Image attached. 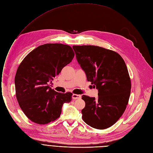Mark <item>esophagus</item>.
<instances>
[{
    "label": "esophagus",
    "instance_id": "34e87169",
    "mask_svg": "<svg viewBox=\"0 0 153 153\" xmlns=\"http://www.w3.org/2000/svg\"><path fill=\"white\" fill-rule=\"evenodd\" d=\"M72 98L73 99H79L81 98V96L78 95V94H74L72 95Z\"/></svg>",
    "mask_w": 153,
    "mask_h": 153
}]
</instances>
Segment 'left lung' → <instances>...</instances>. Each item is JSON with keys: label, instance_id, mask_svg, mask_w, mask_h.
<instances>
[{"label": "left lung", "instance_id": "obj_1", "mask_svg": "<svg viewBox=\"0 0 153 153\" xmlns=\"http://www.w3.org/2000/svg\"><path fill=\"white\" fill-rule=\"evenodd\" d=\"M87 80L98 89V97L82 96V119L91 127L105 129L115 124L126 110L131 81L126 63L115 51L93 45L73 46Z\"/></svg>", "mask_w": 153, "mask_h": 153}]
</instances>
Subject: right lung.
Returning <instances> with one entry per match:
<instances>
[{
  "mask_svg": "<svg viewBox=\"0 0 153 153\" xmlns=\"http://www.w3.org/2000/svg\"><path fill=\"white\" fill-rule=\"evenodd\" d=\"M71 46L47 43L30 52L19 64L15 78L16 97L19 107L32 122L46 124L59 117L64 103L73 94L57 92L48 83L72 62Z\"/></svg>",
  "mask_w": 153,
  "mask_h": 153,
  "instance_id": "1",
  "label": "right lung"
}]
</instances>
